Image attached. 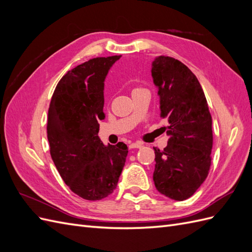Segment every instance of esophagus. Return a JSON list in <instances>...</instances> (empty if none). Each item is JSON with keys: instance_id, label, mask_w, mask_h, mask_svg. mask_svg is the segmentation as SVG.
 Listing matches in <instances>:
<instances>
[{"instance_id": "34e87169", "label": "esophagus", "mask_w": 252, "mask_h": 252, "mask_svg": "<svg viewBox=\"0 0 252 252\" xmlns=\"http://www.w3.org/2000/svg\"><path fill=\"white\" fill-rule=\"evenodd\" d=\"M142 147V144L141 143H131L130 145H129V148L130 149H133V148H141Z\"/></svg>"}]
</instances>
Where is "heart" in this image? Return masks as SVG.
Returning a JSON list of instances; mask_svg holds the SVG:
<instances>
[{
  "label": "heart",
  "instance_id": "b5f03b06",
  "mask_svg": "<svg viewBox=\"0 0 252 252\" xmlns=\"http://www.w3.org/2000/svg\"><path fill=\"white\" fill-rule=\"evenodd\" d=\"M135 89H139V88H135ZM135 89H134V90H135Z\"/></svg>",
  "mask_w": 252,
  "mask_h": 252
}]
</instances>
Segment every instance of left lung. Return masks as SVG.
Segmentation results:
<instances>
[{"mask_svg":"<svg viewBox=\"0 0 252 252\" xmlns=\"http://www.w3.org/2000/svg\"><path fill=\"white\" fill-rule=\"evenodd\" d=\"M161 117L168 144L155 148L154 182L158 192L175 201L191 196L206 180L211 165L212 120L201 84L189 68L171 57L152 62Z\"/></svg>","mask_w":252,"mask_h":252,"instance_id":"1","label":"left lung"}]
</instances>
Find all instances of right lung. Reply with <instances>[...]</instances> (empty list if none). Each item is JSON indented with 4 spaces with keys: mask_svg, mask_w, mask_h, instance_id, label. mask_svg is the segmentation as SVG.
<instances>
[{
    "mask_svg": "<svg viewBox=\"0 0 252 252\" xmlns=\"http://www.w3.org/2000/svg\"><path fill=\"white\" fill-rule=\"evenodd\" d=\"M120 58H94L74 67L58 83L49 105L51 158L65 184L84 200L111 194L126 162V144L105 146L97 135L105 118L104 81Z\"/></svg>",
    "mask_w": 252,
    "mask_h": 252,
    "instance_id": "obj_1",
    "label": "right lung"
}]
</instances>
